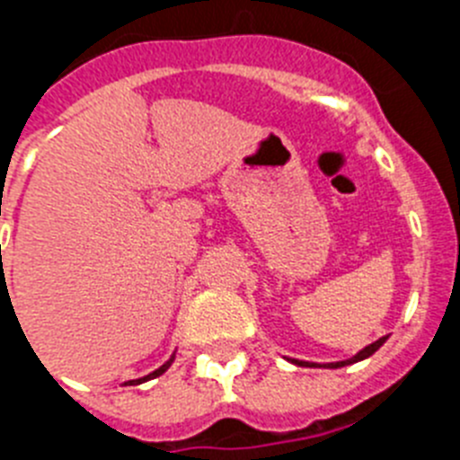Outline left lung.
<instances>
[{
	"instance_id": "1",
	"label": "left lung",
	"mask_w": 460,
	"mask_h": 460,
	"mask_svg": "<svg viewBox=\"0 0 460 460\" xmlns=\"http://www.w3.org/2000/svg\"><path fill=\"white\" fill-rule=\"evenodd\" d=\"M385 341H387V336H382V339H377L376 343L367 345V348H364V350H359V352H357V355L352 357V359H345V361H334V364H327V367H329V368H341V367H348V364H355V361L367 359V357H371L373 352H376L377 348H380V345L385 343ZM292 361H295V364H299V367H311V364H308V361H296V359H292Z\"/></svg>"
}]
</instances>
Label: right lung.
<instances>
[{
	"instance_id": "1",
	"label": "right lung",
	"mask_w": 460,
	"mask_h": 460,
	"mask_svg": "<svg viewBox=\"0 0 460 460\" xmlns=\"http://www.w3.org/2000/svg\"><path fill=\"white\" fill-rule=\"evenodd\" d=\"M170 364H172V359H170V361H165L164 367H161V368H156V371H154V373H149V376L140 377V380H128V382H131V385H140V382H147V380H152V377H158V376H161V373H165V371H168V367H170Z\"/></svg>"
}]
</instances>
